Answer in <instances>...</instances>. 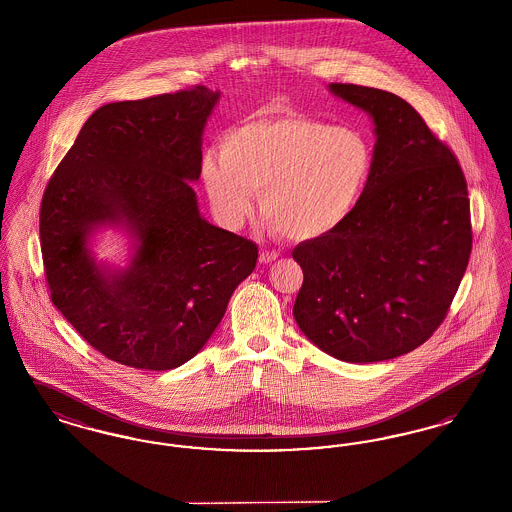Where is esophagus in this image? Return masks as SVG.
<instances>
[{"label": "esophagus", "mask_w": 512, "mask_h": 512, "mask_svg": "<svg viewBox=\"0 0 512 512\" xmlns=\"http://www.w3.org/2000/svg\"><path fill=\"white\" fill-rule=\"evenodd\" d=\"M278 251H274V249H263L261 251V255H259V261L263 263V265H268V263H272V261H276L278 259Z\"/></svg>", "instance_id": "1"}]
</instances>
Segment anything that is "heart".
<instances>
[{
  "label": "heart",
  "mask_w": 512,
  "mask_h": 512,
  "mask_svg": "<svg viewBox=\"0 0 512 512\" xmlns=\"http://www.w3.org/2000/svg\"><path fill=\"white\" fill-rule=\"evenodd\" d=\"M374 172V146L363 130L268 107L234 124L207 151L201 180L230 226L242 224L261 192V215L278 234L318 240L357 211Z\"/></svg>",
  "instance_id": "b5f03b06"
}]
</instances>
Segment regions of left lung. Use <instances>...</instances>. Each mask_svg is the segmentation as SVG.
<instances>
[{"label":"left lung","mask_w":512,"mask_h":512,"mask_svg":"<svg viewBox=\"0 0 512 512\" xmlns=\"http://www.w3.org/2000/svg\"><path fill=\"white\" fill-rule=\"evenodd\" d=\"M374 122V172L357 211L336 232L301 242V332L345 363H378L416 349L459 290L472 251L470 201L453 151L413 105L378 88L330 84Z\"/></svg>","instance_id":"obj_1"}]
</instances>
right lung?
Wrapping results in <instances>:
<instances>
[{
    "label": "right lung",
    "instance_id": "obj_1",
    "mask_svg": "<svg viewBox=\"0 0 512 512\" xmlns=\"http://www.w3.org/2000/svg\"><path fill=\"white\" fill-rule=\"evenodd\" d=\"M220 92L99 107L42 197L40 242L53 305L111 361L171 370L195 357L253 272L257 245L199 215L190 186ZM119 225L134 238L126 269L98 266L87 238Z\"/></svg>",
    "mask_w": 512,
    "mask_h": 512
}]
</instances>
